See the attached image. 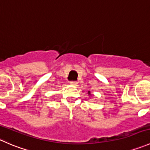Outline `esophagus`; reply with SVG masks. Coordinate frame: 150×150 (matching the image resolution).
Masks as SVG:
<instances>
[{
  "label": "esophagus",
  "mask_w": 150,
  "mask_h": 150,
  "mask_svg": "<svg viewBox=\"0 0 150 150\" xmlns=\"http://www.w3.org/2000/svg\"><path fill=\"white\" fill-rule=\"evenodd\" d=\"M70 84L71 85H73V86H75L77 84V82L76 81H70Z\"/></svg>",
  "instance_id": "1"
}]
</instances>
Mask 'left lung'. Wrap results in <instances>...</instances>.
I'll return each mask as SVG.
<instances>
[{"instance_id":"obj_1","label":"left lung","mask_w":150,"mask_h":150,"mask_svg":"<svg viewBox=\"0 0 150 150\" xmlns=\"http://www.w3.org/2000/svg\"><path fill=\"white\" fill-rule=\"evenodd\" d=\"M87 94H88V96H92V94H91V93H90V91H88V93H87Z\"/></svg>"}]
</instances>
